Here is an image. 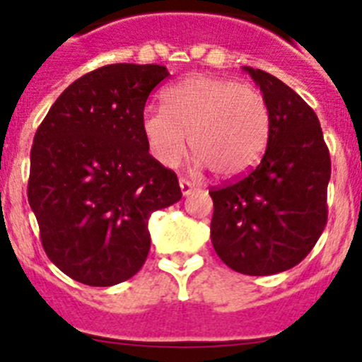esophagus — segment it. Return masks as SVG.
<instances>
[{
  "label": "esophagus",
  "mask_w": 362,
  "mask_h": 362,
  "mask_svg": "<svg viewBox=\"0 0 362 362\" xmlns=\"http://www.w3.org/2000/svg\"><path fill=\"white\" fill-rule=\"evenodd\" d=\"M179 187H181V194H183V196H188V194H190V192L196 188V185L190 183L188 179L181 177V179H179Z\"/></svg>",
  "instance_id": "1"
}]
</instances>
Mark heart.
I'll return each instance as SVG.
<instances>
[{"label": "heart", "mask_w": 362, "mask_h": 362, "mask_svg": "<svg viewBox=\"0 0 362 362\" xmlns=\"http://www.w3.org/2000/svg\"><path fill=\"white\" fill-rule=\"evenodd\" d=\"M165 108L146 107L141 129L152 156L174 168L190 148L219 179H238L261 161L270 137V107L248 83L196 74L163 92Z\"/></svg>", "instance_id": "1"}]
</instances>
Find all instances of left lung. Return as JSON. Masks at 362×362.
I'll return each mask as SVG.
<instances>
[{
    "mask_svg": "<svg viewBox=\"0 0 362 362\" xmlns=\"http://www.w3.org/2000/svg\"><path fill=\"white\" fill-rule=\"evenodd\" d=\"M268 101L270 137L243 177L210 188L216 254L246 276L290 270L312 252L328 219L330 152L315 112L264 70L245 66Z\"/></svg>",
    "mask_w": 362,
    "mask_h": 362,
    "instance_id": "left-lung-1",
    "label": "left lung"
}]
</instances>
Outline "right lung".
Masks as SVG:
<instances>
[{"mask_svg":"<svg viewBox=\"0 0 362 362\" xmlns=\"http://www.w3.org/2000/svg\"><path fill=\"white\" fill-rule=\"evenodd\" d=\"M161 65L116 63L66 86L30 150L28 204L49 259L88 286L130 279L150 250L148 217L181 199L148 153L141 117Z\"/></svg>","mask_w":362,"mask_h":362,"instance_id":"obj_1","label":"right lung"}]
</instances>
